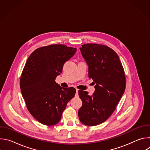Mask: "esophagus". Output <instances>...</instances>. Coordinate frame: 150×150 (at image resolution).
I'll return each instance as SVG.
<instances>
[{"mask_svg": "<svg viewBox=\"0 0 150 150\" xmlns=\"http://www.w3.org/2000/svg\"><path fill=\"white\" fill-rule=\"evenodd\" d=\"M75 97H78V90L76 89V94H75Z\"/></svg>", "mask_w": 150, "mask_h": 150, "instance_id": "1", "label": "esophagus"}]
</instances>
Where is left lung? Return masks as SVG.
<instances>
[{
  "instance_id": "1",
  "label": "left lung",
  "mask_w": 150,
  "mask_h": 150,
  "mask_svg": "<svg viewBox=\"0 0 150 150\" xmlns=\"http://www.w3.org/2000/svg\"><path fill=\"white\" fill-rule=\"evenodd\" d=\"M79 49L88 65V77L96 85L93 96L78 91L82 101L78 116L82 123L93 126L105 121L114 112L125 90V74L118 55L108 46L88 43Z\"/></svg>"
}]
</instances>
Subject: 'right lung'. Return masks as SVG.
<instances>
[{"instance_id":"add662e5","label":"right lung","mask_w":150,"mask_h":150,"mask_svg":"<svg viewBox=\"0 0 150 150\" xmlns=\"http://www.w3.org/2000/svg\"><path fill=\"white\" fill-rule=\"evenodd\" d=\"M76 52V48L52 45L37 49L26 62L20 78L21 93L29 112L42 124H57L75 95L74 88H63L55 79Z\"/></svg>"}]
</instances>
